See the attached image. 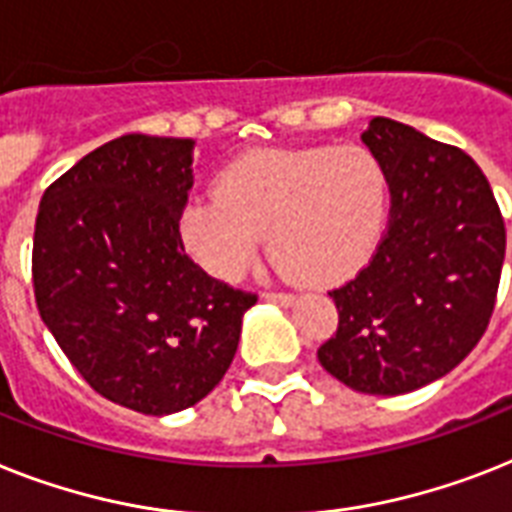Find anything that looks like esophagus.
Masks as SVG:
<instances>
[{"mask_svg": "<svg viewBox=\"0 0 512 512\" xmlns=\"http://www.w3.org/2000/svg\"><path fill=\"white\" fill-rule=\"evenodd\" d=\"M265 299L268 302H276V305H294V294L292 292H265Z\"/></svg>", "mask_w": 512, "mask_h": 512, "instance_id": "1", "label": "esophagus"}]
</instances>
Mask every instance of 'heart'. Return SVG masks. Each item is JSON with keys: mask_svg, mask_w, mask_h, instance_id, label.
<instances>
[{"mask_svg": "<svg viewBox=\"0 0 512 512\" xmlns=\"http://www.w3.org/2000/svg\"><path fill=\"white\" fill-rule=\"evenodd\" d=\"M386 213L389 181L365 149H255L220 173L218 194L189 199L181 239L207 273L236 281L268 234L281 273L334 286L371 260Z\"/></svg>", "mask_w": 512, "mask_h": 512, "instance_id": "1", "label": "heart"}]
</instances>
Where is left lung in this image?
<instances>
[{"instance_id":"1","label":"left lung","mask_w":512,"mask_h":512,"mask_svg":"<svg viewBox=\"0 0 512 512\" xmlns=\"http://www.w3.org/2000/svg\"><path fill=\"white\" fill-rule=\"evenodd\" d=\"M363 141L392 207L368 265L328 292L339 326L318 360L355 392L394 397L442 378L479 344L500 289L505 220L463 149L389 118H373Z\"/></svg>"}]
</instances>
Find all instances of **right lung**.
Returning a JSON list of instances; mask_svg holds the SVG:
<instances>
[{"label":"right lung","mask_w":512,"mask_h":512,"mask_svg":"<svg viewBox=\"0 0 512 512\" xmlns=\"http://www.w3.org/2000/svg\"><path fill=\"white\" fill-rule=\"evenodd\" d=\"M191 147L147 134L107 141L47 186L33 231L41 321L94 392L144 415L213 392L257 302L186 255Z\"/></svg>","instance_id":"add662e5"}]
</instances>
